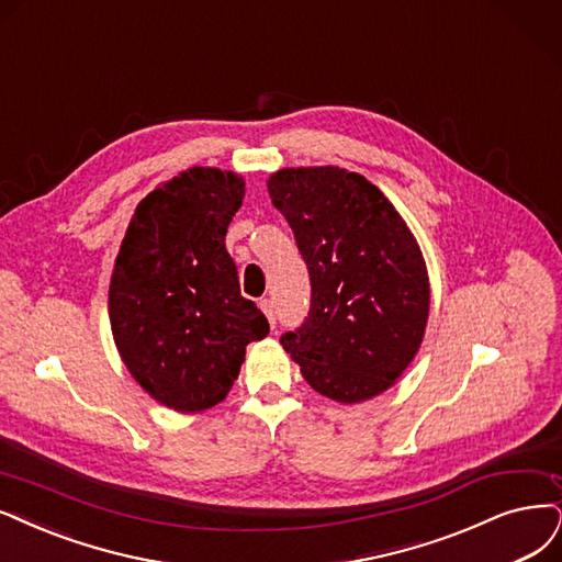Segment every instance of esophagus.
Listing matches in <instances>:
<instances>
[{"label":"esophagus","instance_id":"34e87169","mask_svg":"<svg viewBox=\"0 0 562 562\" xmlns=\"http://www.w3.org/2000/svg\"><path fill=\"white\" fill-rule=\"evenodd\" d=\"M259 307H261V313L266 315L268 324H270V326H276V305H273V301H270V299H263V301L259 303Z\"/></svg>","mask_w":562,"mask_h":562}]
</instances>
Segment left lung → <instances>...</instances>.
<instances>
[{"instance_id": "left-lung-1", "label": "left lung", "mask_w": 562, "mask_h": 562, "mask_svg": "<svg viewBox=\"0 0 562 562\" xmlns=\"http://www.w3.org/2000/svg\"><path fill=\"white\" fill-rule=\"evenodd\" d=\"M303 255L313 305L280 338L305 382L355 405L396 384L424 342L430 282L407 222L361 173L299 166L268 178Z\"/></svg>"}]
</instances>
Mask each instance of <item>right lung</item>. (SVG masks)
I'll return each instance as SVG.
<instances>
[{
	"label": "right lung",
	"instance_id": "1",
	"mask_svg": "<svg viewBox=\"0 0 562 562\" xmlns=\"http://www.w3.org/2000/svg\"><path fill=\"white\" fill-rule=\"evenodd\" d=\"M243 199L240 173L180 171L136 205L115 257L109 317L120 359L150 398L180 414L222 403L245 347L268 336L224 245Z\"/></svg>",
	"mask_w": 562,
	"mask_h": 562
}]
</instances>
